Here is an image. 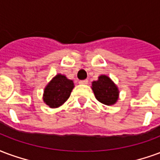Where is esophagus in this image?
I'll use <instances>...</instances> for the list:
<instances>
[{
	"mask_svg": "<svg viewBox=\"0 0 160 160\" xmlns=\"http://www.w3.org/2000/svg\"><path fill=\"white\" fill-rule=\"evenodd\" d=\"M79 83H80V84H82V85L88 84V79H85V80H81V81H79Z\"/></svg>",
	"mask_w": 160,
	"mask_h": 160,
	"instance_id": "esophagus-1",
	"label": "esophagus"
}]
</instances>
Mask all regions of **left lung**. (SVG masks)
<instances>
[{"instance_id":"8db88e82","label":"left lung","mask_w":160,"mask_h":160,"mask_svg":"<svg viewBox=\"0 0 160 160\" xmlns=\"http://www.w3.org/2000/svg\"><path fill=\"white\" fill-rule=\"evenodd\" d=\"M92 89L95 98L102 104L111 106L115 104L118 99V88L112 79L106 75L100 76L97 81L92 82Z\"/></svg>"}]
</instances>
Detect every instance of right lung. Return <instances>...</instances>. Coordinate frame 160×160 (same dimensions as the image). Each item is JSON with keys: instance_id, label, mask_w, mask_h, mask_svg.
Returning <instances> with one entry per match:
<instances>
[{"instance_id": "1", "label": "right lung", "mask_w": 160, "mask_h": 160, "mask_svg": "<svg viewBox=\"0 0 160 160\" xmlns=\"http://www.w3.org/2000/svg\"><path fill=\"white\" fill-rule=\"evenodd\" d=\"M74 83L65 75L58 74L47 85L43 93V101L51 108L64 104L71 95Z\"/></svg>"}]
</instances>
